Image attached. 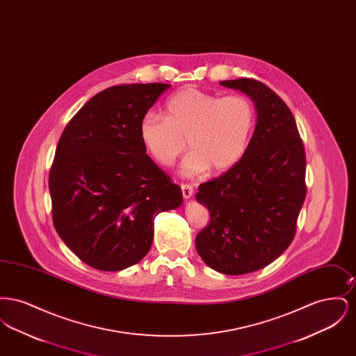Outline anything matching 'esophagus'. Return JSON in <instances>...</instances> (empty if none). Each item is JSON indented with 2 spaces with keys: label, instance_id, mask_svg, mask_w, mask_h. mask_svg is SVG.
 I'll return each instance as SVG.
<instances>
[{
  "label": "esophagus",
  "instance_id": "1",
  "mask_svg": "<svg viewBox=\"0 0 356 356\" xmlns=\"http://www.w3.org/2000/svg\"><path fill=\"white\" fill-rule=\"evenodd\" d=\"M181 192H183L184 199H189L193 195V186L191 184H181Z\"/></svg>",
  "mask_w": 356,
  "mask_h": 356
}]
</instances>
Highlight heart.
<instances>
[{
	"instance_id": "obj_1",
	"label": "heart",
	"mask_w": 356,
	"mask_h": 356,
	"mask_svg": "<svg viewBox=\"0 0 356 356\" xmlns=\"http://www.w3.org/2000/svg\"><path fill=\"white\" fill-rule=\"evenodd\" d=\"M256 125L254 102L244 95L221 97L197 88H186L170 96L164 118L148 112L138 124L140 140L153 160L170 167L188 152L180 172L195 177L207 170L232 168L247 152Z\"/></svg>"
}]
</instances>
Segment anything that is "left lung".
<instances>
[{
    "label": "left lung",
    "instance_id": "1",
    "mask_svg": "<svg viewBox=\"0 0 356 356\" xmlns=\"http://www.w3.org/2000/svg\"><path fill=\"white\" fill-rule=\"evenodd\" d=\"M241 90L256 109L254 135L243 159L199 186L196 200L209 224L196 236L204 263L225 275L267 267L291 244L305 199V147L286 102L251 80L220 81Z\"/></svg>",
    "mask_w": 356,
    "mask_h": 356
}]
</instances>
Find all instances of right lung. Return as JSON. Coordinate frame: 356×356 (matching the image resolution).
Listing matches in <instances>:
<instances>
[{
  "label": "right lung",
  "mask_w": 356,
  "mask_h": 356,
  "mask_svg": "<svg viewBox=\"0 0 356 356\" xmlns=\"http://www.w3.org/2000/svg\"><path fill=\"white\" fill-rule=\"evenodd\" d=\"M170 84L111 86L69 121L49 173L53 224L69 250L121 271L151 250L154 218L183 204L181 188L140 140L138 124Z\"/></svg>",
  "instance_id": "add662e5"
}]
</instances>
